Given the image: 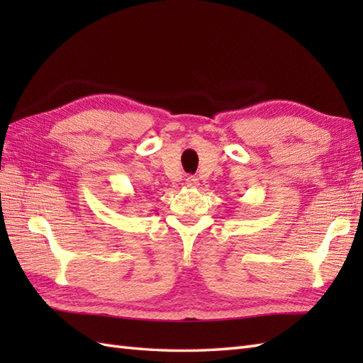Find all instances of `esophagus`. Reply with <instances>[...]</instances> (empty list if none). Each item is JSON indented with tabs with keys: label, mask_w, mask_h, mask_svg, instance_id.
<instances>
[{
	"label": "esophagus",
	"mask_w": 363,
	"mask_h": 363,
	"mask_svg": "<svg viewBox=\"0 0 363 363\" xmlns=\"http://www.w3.org/2000/svg\"><path fill=\"white\" fill-rule=\"evenodd\" d=\"M186 184H187V187H196L198 186V177H195V176H189L187 179H186Z\"/></svg>",
	"instance_id": "obj_1"
}]
</instances>
